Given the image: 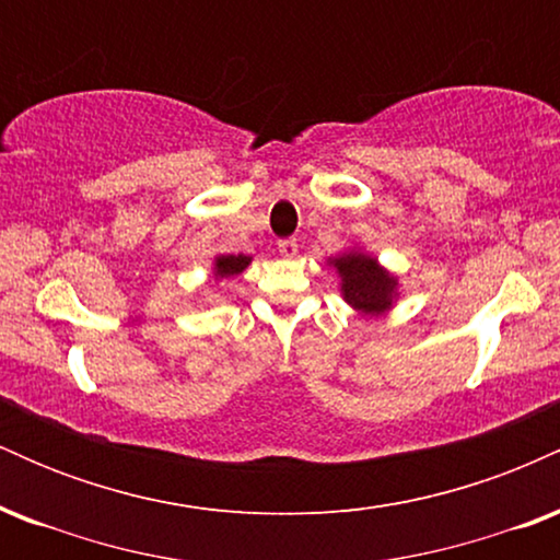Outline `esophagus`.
<instances>
[{
  "label": "esophagus",
  "instance_id": "obj_1",
  "mask_svg": "<svg viewBox=\"0 0 560 560\" xmlns=\"http://www.w3.org/2000/svg\"><path fill=\"white\" fill-rule=\"evenodd\" d=\"M279 253L284 255V258H294V255H298V240H281Z\"/></svg>",
  "mask_w": 560,
  "mask_h": 560
}]
</instances>
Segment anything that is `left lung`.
I'll use <instances>...</instances> for the list:
<instances>
[{"instance_id": "1", "label": "left lung", "mask_w": 560, "mask_h": 560, "mask_svg": "<svg viewBox=\"0 0 560 560\" xmlns=\"http://www.w3.org/2000/svg\"><path fill=\"white\" fill-rule=\"evenodd\" d=\"M334 268L342 276V294L355 311L384 313L395 298V276H389L378 266L376 258L363 253H347L342 258H334Z\"/></svg>"}]
</instances>
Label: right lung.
I'll return each instance as SVG.
<instances>
[{"mask_svg":"<svg viewBox=\"0 0 560 560\" xmlns=\"http://www.w3.org/2000/svg\"><path fill=\"white\" fill-rule=\"evenodd\" d=\"M249 266L247 255H218L215 258V279H229V276L242 273Z\"/></svg>","mask_w":560,"mask_h":560,"instance_id":"right-lung-1","label":"right lung"}]
</instances>
